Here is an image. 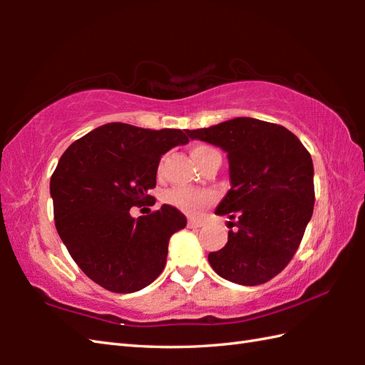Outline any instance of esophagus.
Listing matches in <instances>:
<instances>
[{
    "instance_id": "obj_1",
    "label": "esophagus",
    "mask_w": 365,
    "mask_h": 365,
    "mask_svg": "<svg viewBox=\"0 0 365 365\" xmlns=\"http://www.w3.org/2000/svg\"><path fill=\"white\" fill-rule=\"evenodd\" d=\"M204 221H200V220H195V218H190L188 220V227L190 229H199V227H202L204 226Z\"/></svg>"
}]
</instances>
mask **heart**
<instances>
[{
  "instance_id": "1",
  "label": "heart",
  "mask_w": 365,
  "mask_h": 365,
  "mask_svg": "<svg viewBox=\"0 0 365 365\" xmlns=\"http://www.w3.org/2000/svg\"><path fill=\"white\" fill-rule=\"evenodd\" d=\"M212 153H218L213 147L207 145V144H196L192 145L191 149V157L195 160L197 165H200V161L205 160L208 155ZM163 168V161L160 163L158 170ZM215 200V192L210 190H200V188H190V187H175L173 190H169L165 195V202L173 205L178 210L196 216L204 208L210 207Z\"/></svg>"
}]
</instances>
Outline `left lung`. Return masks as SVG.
Returning <instances> with one entry per match:
<instances>
[{"label":"left lung","instance_id":"obj_1","mask_svg":"<svg viewBox=\"0 0 365 365\" xmlns=\"http://www.w3.org/2000/svg\"><path fill=\"white\" fill-rule=\"evenodd\" d=\"M191 139L227 152L232 187L216 215L229 216V238L208 254L221 277L242 285L268 282L289 265L312 218L311 153L290 130L252 118L187 130Z\"/></svg>","mask_w":365,"mask_h":365}]
</instances>
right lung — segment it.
<instances>
[{
	"mask_svg": "<svg viewBox=\"0 0 365 365\" xmlns=\"http://www.w3.org/2000/svg\"><path fill=\"white\" fill-rule=\"evenodd\" d=\"M190 141L182 130L111 122L76 139L50 180L54 226L83 273L114 293L144 289L165 269L169 238L187 226L173 205L131 218L155 199L161 155Z\"/></svg>",
	"mask_w": 365,
	"mask_h": 365,
	"instance_id": "right-lung-1",
	"label": "right lung"
}]
</instances>
